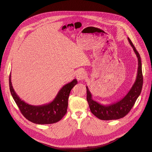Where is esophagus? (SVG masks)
Segmentation results:
<instances>
[{
	"instance_id": "34e87169",
	"label": "esophagus",
	"mask_w": 152,
	"mask_h": 152,
	"mask_svg": "<svg viewBox=\"0 0 152 152\" xmlns=\"http://www.w3.org/2000/svg\"><path fill=\"white\" fill-rule=\"evenodd\" d=\"M85 77H86V73L83 71H80L78 72L77 74L76 75V79L78 80H82Z\"/></svg>"
}]
</instances>
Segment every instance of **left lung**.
Masks as SVG:
<instances>
[{"instance_id":"1","label":"left lung","mask_w":152,"mask_h":152,"mask_svg":"<svg viewBox=\"0 0 152 152\" xmlns=\"http://www.w3.org/2000/svg\"><path fill=\"white\" fill-rule=\"evenodd\" d=\"M127 39L138 58V67L136 80L126 95L118 102L105 105L94 100L88 86H86V100L88 101L91 112L98 118L102 120H117L124 117L131 111L141 92L143 76L141 57L131 40L129 37Z\"/></svg>"}]
</instances>
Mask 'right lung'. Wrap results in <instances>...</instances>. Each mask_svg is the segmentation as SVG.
<instances>
[{"label": "right lung", "mask_w": 152, "mask_h": 152, "mask_svg": "<svg viewBox=\"0 0 152 152\" xmlns=\"http://www.w3.org/2000/svg\"><path fill=\"white\" fill-rule=\"evenodd\" d=\"M77 83V80L73 79L62 86L53 101L48 104L35 106L26 103L19 97L13 88L11 75L9 79L11 94L21 114L29 121L38 124H52L61 120L67 113L70 93Z\"/></svg>", "instance_id": "obj_1"}]
</instances>
